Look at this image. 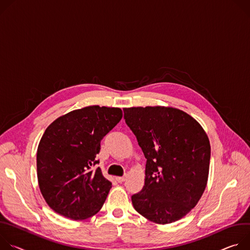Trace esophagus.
Instances as JSON below:
<instances>
[{
  "instance_id": "34e87169",
  "label": "esophagus",
  "mask_w": 250,
  "mask_h": 250,
  "mask_svg": "<svg viewBox=\"0 0 250 250\" xmlns=\"http://www.w3.org/2000/svg\"><path fill=\"white\" fill-rule=\"evenodd\" d=\"M116 181L118 183H123L126 181V177H116Z\"/></svg>"
}]
</instances>
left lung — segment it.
I'll return each instance as SVG.
<instances>
[{
	"label": "left lung",
	"instance_id": "left-lung-1",
	"mask_svg": "<svg viewBox=\"0 0 250 250\" xmlns=\"http://www.w3.org/2000/svg\"><path fill=\"white\" fill-rule=\"evenodd\" d=\"M124 119L146 162L145 185L134 208L155 224H171L196 207L205 191L210 145L203 127L182 110L124 108Z\"/></svg>",
	"mask_w": 250,
	"mask_h": 250
}]
</instances>
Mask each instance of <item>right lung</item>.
<instances>
[{
    "label": "right lung",
    "instance_id": "right-lung-1",
    "mask_svg": "<svg viewBox=\"0 0 250 250\" xmlns=\"http://www.w3.org/2000/svg\"><path fill=\"white\" fill-rule=\"evenodd\" d=\"M122 115L120 108L88 106L46 128L37 153L38 180L42 197L55 212L80 220L100 210L112 184L95 168L96 155L101 140Z\"/></svg>",
    "mask_w": 250,
    "mask_h": 250
}]
</instances>
